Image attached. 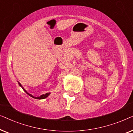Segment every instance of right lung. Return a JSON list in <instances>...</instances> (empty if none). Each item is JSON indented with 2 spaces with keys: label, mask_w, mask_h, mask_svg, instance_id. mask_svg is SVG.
Segmentation results:
<instances>
[{
  "label": "right lung",
  "mask_w": 133,
  "mask_h": 133,
  "mask_svg": "<svg viewBox=\"0 0 133 133\" xmlns=\"http://www.w3.org/2000/svg\"><path fill=\"white\" fill-rule=\"evenodd\" d=\"M19 85L20 86H21V87H22V86L21 84V83H20L19 82ZM22 88H23V91H24L25 92H26V94H28L29 96H30L31 97H32L34 98V99H45V98H46V97H48V96L49 95H50V92H48V93H46L45 94H42V95H41V96H40V97H34V96H32L31 94H30L28 93V92H27L26 91V90H25V89L23 88V87H22Z\"/></svg>",
  "instance_id": "right-lung-1"
}]
</instances>
